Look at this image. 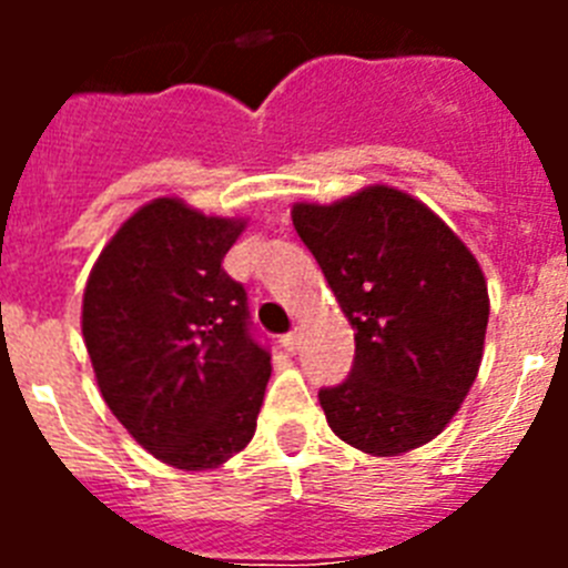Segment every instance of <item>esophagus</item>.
<instances>
[{
    "mask_svg": "<svg viewBox=\"0 0 568 568\" xmlns=\"http://www.w3.org/2000/svg\"><path fill=\"white\" fill-rule=\"evenodd\" d=\"M281 346H284L287 353H298V346H301V333H298V329H290L287 335H281Z\"/></svg>",
    "mask_w": 568,
    "mask_h": 568,
    "instance_id": "esophagus-1",
    "label": "esophagus"
}]
</instances>
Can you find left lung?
Wrapping results in <instances>:
<instances>
[{
  "mask_svg": "<svg viewBox=\"0 0 568 568\" xmlns=\"http://www.w3.org/2000/svg\"><path fill=\"white\" fill-rule=\"evenodd\" d=\"M293 224L355 329L353 369L318 393L329 429L378 458L429 444L478 378L480 264L433 210L386 184L295 204Z\"/></svg>",
  "mask_w": 568,
  "mask_h": 568,
  "instance_id": "left-lung-1",
  "label": "left lung"
}]
</instances>
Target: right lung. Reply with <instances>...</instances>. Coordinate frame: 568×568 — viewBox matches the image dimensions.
Wrapping results in <instances>:
<instances>
[{"label": "right lung", "mask_w": 568, "mask_h": 568, "mask_svg": "<svg viewBox=\"0 0 568 568\" xmlns=\"http://www.w3.org/2000/svg\"><path fill=\"white\" fill-rule=\"evenodd\" d=\"M244 227L153 199L115 230L84 287L82 335L104 404L175 469L241 453L273 373L247 293L222 267Z\"/></svg>", "instance_id": "1"}]
</instances>
